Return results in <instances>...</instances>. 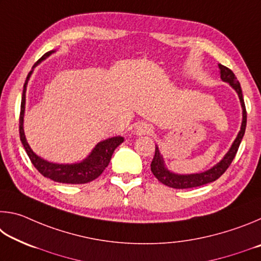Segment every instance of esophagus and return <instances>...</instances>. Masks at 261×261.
<instances>
[{
    "mask_svg": "<svg viewBox=\"0 0 261 261\" xmlns=\"http://www.w3.org/2000/svg\"><path fill=\"white\" fill-rule=\"evenodd\" d=\"M153 130L149 124H146V123H139L138 125L136 126L135 132L137 135H147L151 134Z\"/></svg>",
    "mask_w": 261,
    "mask_h": 261,
    "instance_id": "34e87169",
    "label": "esophagus"
}]
</instances>
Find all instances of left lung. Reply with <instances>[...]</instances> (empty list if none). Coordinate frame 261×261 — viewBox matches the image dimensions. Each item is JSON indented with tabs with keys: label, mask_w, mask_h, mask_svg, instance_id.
Returning <instances> with one entry per match:
<instances>
[{
	"label": "left lung",
	"mask_w": 261,
	"mask_h": 261,
	"mask_svg": "<svg viewBox=\"0 0 261 261\" xmlns=\"http://www.w3.org/2000/svg\"><path fill=\"white\" fill-rule=\"evenodd\" d=\"M219 68H220L221 79H222L223 82L228 83L229 85L236 91V93L238 94V98H240L241 106L243 109V120H242L241 130L238 132V135L236 137L235 141L232 143L231 147L229 148L228 153L223 156L222 160H221L219 163H216L214 167H212L211 169L202 171V173H199V174L179 175V174L171 173L170 170H168L166 168L165 161H163L161 153L159 151V147L155 145V154H154V158L151 163V170L153 175L158 178V180H160L162 184L167 185V187L174 188V189H190V188L200 187V185L214 182V180L218 179L220 176L228 169V167L231 165L233 158H235L236 153L238 151V147H240V144L243 139V136L245 134V127H246V109H245L244 99H243L241 84L237 81L236 76L233 74L231 70L227 67H224L222 64H219Z\"/></svg>",
	"instance_id": "1"
}]
</instances>
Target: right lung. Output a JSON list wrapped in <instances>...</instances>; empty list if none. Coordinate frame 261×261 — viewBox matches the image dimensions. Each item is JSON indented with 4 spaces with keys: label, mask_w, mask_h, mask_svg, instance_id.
<instances>
[{
    "label": "right lung",
    "mask_w": 261,
    "mask_h": 261,
    "mask_svg": "<svg viewBox=\"0 0 261 261\" xmlns=\"http://www.w3.org/2000/svg\"><path fill=\"white\" fill-rule=\"evenodd\" d=\"M55 50L47 51L45 55L39 60L37 63L33 65L32 70L26 77V81L23 88V94H21V105H20V116H19V136L20 141L23 144L26 153L30 158L31 162L33 166L37 168V170L42 176L47 178H50L54 182L59 183H65V184H85L88 182H92L95 178L103 173L106 167L109 165L110 159H112L113 153L118 145H121L124 138L121 136L112 137L106 140L100 141L96 144V146L93 148L90 155L83 161L77 163H53L47 160H43L42 158L38 156L32 149H31L30 145L28 144L24 134V113H25V93H26V86H28L29 79L31 74L33 72V69L40 63L41 61L46 60L48 56L51 55Z\"/></svg>",
    "instance_id": "obj_1"
}]
</instances>
